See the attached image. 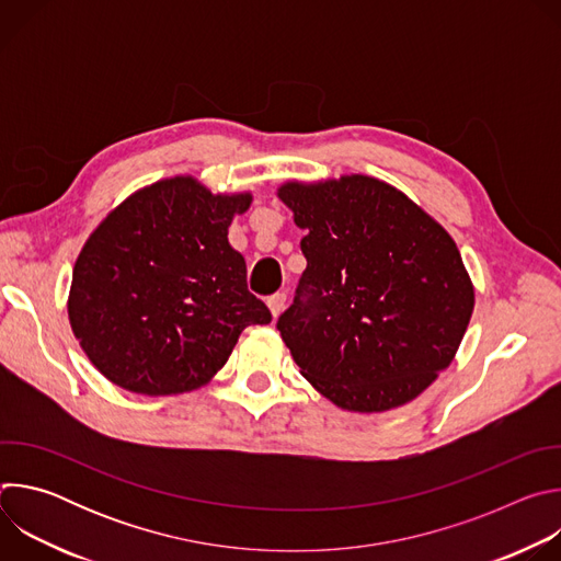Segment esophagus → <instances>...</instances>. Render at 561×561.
Returning <instances> with one entry per match:
<instances>
[{
    "mask_svg": "<svg viewBox=\"0 0 561 561\" xmlns=\"http://www.w3.org/2000/svg\"><path fill=\"white\" fill-rule=\"evenodd\" d=\"M286 306V293H275L268 297V308L273 312V317H277Z\"/></svg>",
    "mask_w": 561,
    "mask_h": 561,
    "instance_id": "34e87169",
    "label": "esophagus"
}]
</instances>
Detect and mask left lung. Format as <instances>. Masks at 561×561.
<instances>
[{"label": "left lung", "mask_w": 561, "mask_h": 561, "mask_svg": "<svg viewBox=\"0 0 561 561\" xmlns=\"http://www.w3.org/2000/svg\"><path fill=\"white\" fill-rule=\"evenodd\" d=\"M306 271L277 331L301 375L353 413L409 404L453 362L474 290L453 237L368 175L286 182Z\"/></svg>", "instance_id": "1"}]
</instances>
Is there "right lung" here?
Here are the masks:
<instances>
[{
  "mask_svg": "<svg viewBox=\"0 0 561 561\" xmlns=\"http://www.w3.org/2000/svg\"><path fill=\"white\" fill-rule=\"evenodd\" d=\"M251 202L171 178L133 193L91 232L72 268L68 319L106 379L139 394L195 390L247 327L271 322L228 244L232 217Z\"/></svg>",
  "mask_w": 561,
  "mask_h": 561,
  "instance_id": "right-lung-1",
  "label": "right lung"
}]
</instances>
